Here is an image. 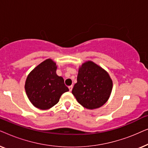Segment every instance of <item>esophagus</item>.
Here are the masks:
<instances>
[{
    "instance_id": "esophagus-1",
    "label": "esophagus",
    "mask_w": 148,
    "mask_h": 148,
    "mask_svg": "<svg viewBox=\"0 0 148 148\" xmlns=\"http://www.w3.org/2000/svg\"><path fill=\"white\" fill-rule=\"evenodd\" d=\"M69 91H70V92H71V91H72V89H73V86H69Z\"/></svg>"
}]
</instances>
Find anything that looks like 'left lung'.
<instances>
[{
  "instance_id": "8db88e82",
  "label": "left lung",
  "mask_w": 148,
  "mask_h": 148,
  "mask_svg": "<svg viewBox=\"0 0 148 148\" xmlns=\"http://www.w3.org/2000/svg\"><path fill=\"white\" fill-rule=\"evenodd\" d=\"M112 89V81L108 73L94 62L87 61L79 68L72 94L82 106L92 110L108 101Z\"/></svg>"
}]
</instances>
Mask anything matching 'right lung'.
Masks as SVG:
<instances>
[{"instance_id": "add662e5", "label": "right lung", "mask_w": 148, "mask_h": 148, "mask_svg": "<svg viewBox=\"0 0 148 148\" xmlns=\"http://www.w3.org/2000/svg\"><path fill=\"white\" fill-rule=\"evenodd\" d=\"M57 66L46 59L34 69L25 81V90L30 102L36 108L47 110L57 104L61 95L68 92L62 77L56 73Z\"/></svg>"}]
</instances>
